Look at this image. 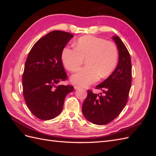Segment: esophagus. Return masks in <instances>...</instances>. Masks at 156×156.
<instances>
[{
  "label": "esophagus",
  "instance_id": "esophagus-1",
  "mask_svg": "<svg viewBox=\"0 0 156 156\" xmlns=\"http://www.w3.org/2000/svg\"><path fill=\"white\" fill-rule=\"evenodd\" d=\"M80 88V87L79 86H77V85H75V86H74V88L75 89H79Z\"/></svg>",
  "mask_w": 156,
  "mask_h": 156
}]
</instances>
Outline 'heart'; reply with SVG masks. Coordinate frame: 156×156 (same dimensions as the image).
Returning <instances> with one entry per match:
<instances>
[{
  "mask_svg": "<svg viewBox=\"0 0 156 156\" xmlns=\"http://www.w3.org/2000/svg\"><path fill=\"white\" fill-rule=\"evenodd\" d=\"M75 48L66 47L62 50V60L65 68L74 72L86 59L87 66L72 77L73 83L87 86L105 78L115 68L119 53L111 41L94 36H84L74 44Z\"/></svg>",
  "mask_w": 156,
  "mask_h": 156,
  "instance_id": "1",
  "label": "heart"
}]
</instances>
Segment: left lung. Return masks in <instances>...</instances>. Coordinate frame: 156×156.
<instances>
[{
    "label": "left lung",
    "instance_id": "obj_1",
    "mask_svg": "<svg viewBox=\"0 0 156 156\" xmlns=\"http://www.w3.org/2000/svg\"><path fill=\"white\" fill-rule=\"evenodd\" d=\"M112 38L119 49V63L110 76L96 87L103 92L97 94L88 90L82 107L84 117L96 125L107 124L120 114L128 100L131 85L132 66L128 50L119 36Z\"/></svg>",
    "mask_w": 156,
    "mask_h": 156
}]
</instances>
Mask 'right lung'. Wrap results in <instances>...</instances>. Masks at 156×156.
I'll use <instances>...</instances> for the list:
<instances>
[{
  "mask_svg": "<svg viewBox=\"0 0 156 156\" xmlns=\"http://www.w3.org/2000/svg\"><path fill=\"white\" fill-rule=\"evenodd\" d=\"M73 36L52 31L33 45L23 74V93L26 104L37 119H55L62 111L66 96L74 90L71 85H58L68 79L62 61L65 46Z\"/></svg>",
  "mask_w": 156,
  "mask_h": 156,
  "instance_id": "add662e5",
  "label": "right lung"
}]
</instances>
